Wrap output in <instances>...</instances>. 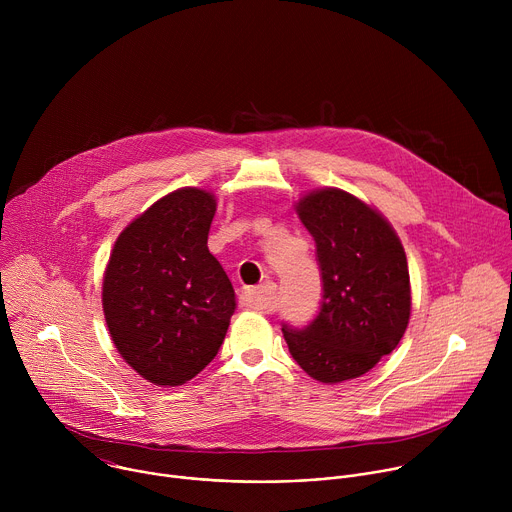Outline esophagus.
<instances>
[{
	"label": "esophagus",
	"instance_id": "obj_1",
	"mask_svg": "<svg viewBox=\"0 0 512 512\" xmlns=\"http://www.w3.org/2000/svg\"><path fill=\"white\" fill-rule=\"evenodd\" d=\"M277 291V285L273 281H265L259 287L247 289V298L255 310H267L269 312V300Z\"/></svg>",
	"mask_w": 512,
	"mask_h": 512
}]
</instances>
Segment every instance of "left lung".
Wrapping results in <instances>:
<instances>
[{
	"label": "left lung",
	"instance_id": "left-lung-1",
	"mask_svg": "<svg viewBox=\"0 0 512 512\" xmlns=\"http://www.w3.org/2000/svg\"><path fill=\"white\" fill-rule=\"evenodd\" d=\"M298 214L316 241L322 302L308 326L283 324V338L312 379H356L395 350L409 324L403 245L377 210L338 188L308 194Z\"/></svg>",
	"mask_w": 512,
	"mask_h": 512
}]
</instances>
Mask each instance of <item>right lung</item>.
I'll use <instances>...</instances> for the list:
<instances>
[{
	"label": "right lung",
	"instance_id": "1",
	"mask_svg": "<svg viewBox=\"0 0 512 512\" xmlns=\"http://www.w3.org/2000/svg\"><path fill=\"white\" fill-rule=\"evenodd\" d=\"M214 196L176 190L119 235L103 279L115 348L145 381L178 387L221 348L235 291L208 251Z\"/></svg>",
	"mask_w": 512,
	"mask_h": 512
}]
</instances>
